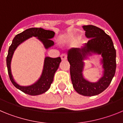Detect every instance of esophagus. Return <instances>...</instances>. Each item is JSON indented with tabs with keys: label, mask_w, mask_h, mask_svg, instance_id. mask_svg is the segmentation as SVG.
Here are the masks:
<instances>
[{
	"label": "esophagus",
	"mask_w": 123,
	"mask_h": 123,
	"mask_svg": "<svg viewBox=\"0 0 123 123\" xmlns=\"http://www.w3.org/2000/svg\"><path fill=\"white\" fill-rule=\"evenodd\" d=\"M61 58L62 60H66L67 59V55L66 54H62L61 55Z\"/></svg>",
	"instance_id": "34e87169"
}]
</instances>
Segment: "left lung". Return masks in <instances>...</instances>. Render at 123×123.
Instances as JSON below:
<instances>
[{"label": "left lung", "instance_id": "1", "mask_svg": "<svg viewBox=\"0 0 123 123\" xmlns=\"http://www.w3.org/2000/svg\"><path fill=\"white\" fill-rule=\"evenodd\" d=\"M85 36L89 39L81 48H72L68 51L70 64V74L73 86L78 94L94 96L102 93L109 86L116 71V50L110 37L102 29L93 25L83 26ZM94 54L100 55V63L103 71L96 82H91L84 78V61Z\"/></svg>", "mask_w": 123, "mask_h": 123}]
</instances>
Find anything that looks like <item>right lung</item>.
Listing matches in <instances>:
<instances>
[{
  "label": "right lung",
  "mask_w": 123,
  "mask_h": 123,
  "mask_svg": "<svg viewBox=\"0 0 123 123\" xmlns=\"http://www.w3.org/2000/svg\"><path fill=\"white\" fill-rule=\"evenodd\" d=\"M55 36V32L50 30H45L41 28H31L26 29L23 32L15 36L10 46L6 56V66L11 82L14 86L25 94L30 95H38L45 93L49 89L54 80V76L59 67L61 58L45 57L44 67L41 76L37 81L31 85L21 86L15 81L11 71V62L15 50L23 42L32 37H36L42 42L45 49H48L54 45V42L50 40Z\"/></svg>",
  "instance_id": "obj_1"
}]
</instances>
